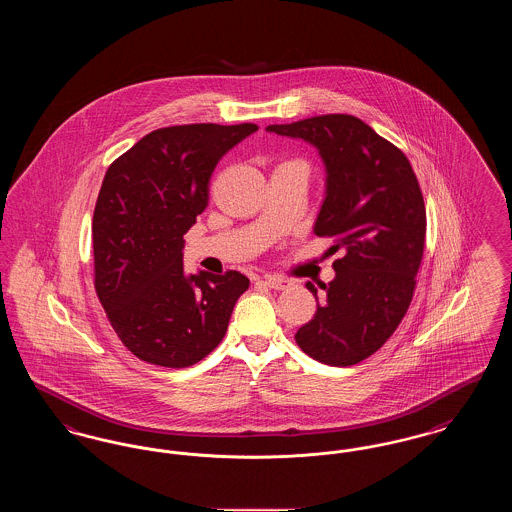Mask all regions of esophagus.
Instances as JSON below:
<instances>
[{
	"instance_id": "esophagus-1",
	"label": "esophagus",
	"mask_w": 512,
	"mask_h": 512,
	"mask_svg": "<svg viewBox=\"0 0 512 512\" xmlns=\"http://www.w3.org/2000/svg\"><path fill=\"white\" fill-rule=\"evenodd\" d=\"M263 282L267 284L268 288H272V290H286V288L292 286L290 280H286V278H282V276H270V274L263 278Z\"/></svg>"
}]
</instances>
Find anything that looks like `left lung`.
Segmentation results:
<instances>
[{"label": "left lung", "instance_id": "obj_1", "mask_svg": "<svg viewBox=\"0 0 512 512\" xmlns=\"http://www.w3.org/2000/svg\"><path fill=\"white\" fill-rule=\"evenodd\" d=\"M268 132L317 147L326 197L315 234L334 238L336 278L295 341L318 363L351 366L376 353L413 301L426 240V207L416 174L399 147L353 115H320ZM307 290L317 297L309 282ZM318 299V297H317Z\"/></svg>", "mask_w": 512, "mask_h": 512}]
</instances>
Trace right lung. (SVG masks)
Listing matches in <instances>:
<instances>
[{
	"instance_id": "1",
	"label": "right lung",
	"mask_w": 512,
	"mask_h": 512,
	"mask_svg": "<svg viewBox=\"0 0 512 512\" xmlns=\"http://www.w3.org/2000/svg\"><path fill=\"white\" fill-rule=\"evenodd\" d=\"M257 128H159L105 172L92 222L94 286L117 336L146 363L184 368L205 359L249 288L238 270L186 276L182 249L209 203L217 163Z\"/></svg>"
}]
</instances>
